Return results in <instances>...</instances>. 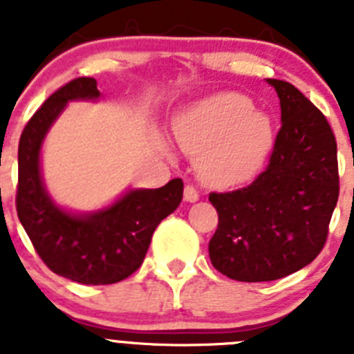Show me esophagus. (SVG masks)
Here are the masks:
<instances>
[{
	"label": "esophagus",
	"mask_w": 354,
	"mask_h": 354,
	"mask_svg": "<svg viewBox=\"0 0 354 354\" xmlns=\"http://www.w3.org/2000/svg\"><path fill=\"white\" fill-rule=\"evenodd\" d=\"M198 189H196L195 186H192V184H187L186 187H184V200L186 202H196L198 200Z\"/></svg>",
	"instance_id": "esophagus-1"
}]
</instances>
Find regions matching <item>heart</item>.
I'll return each instance as SVG.
<instances>
[{
    "label": "heart",
    "instance_id": "1",
    "mask_svg": "<svg viewBox=\"0 0 354 354\" xmlns=\"http://www.w3.org/2000/svg\"><path fill=\"white\" fill-rule=\"evenodd\" d=\"M183 152L200 159V171L214 186H237L264 165L273 145V124L255 104L236 92L220 93L193 106L174 120Z\"/></svg>",
    "mask_w": 354,
    "mask_h": 354
}]
</instances>
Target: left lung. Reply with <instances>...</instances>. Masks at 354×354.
<instances>
[{
  "mask_svg": "<svg viewBox=\"0 0 354 354\" xmlns=\"http://www.w3.org/2000/svg\"><path fill=\"white\" fill-rule=\"evenodd\" d=\"M268 83L282 108L268 167L250 186L209 195L218 211L209 257L237 282H270L310 264L339 200L337 142L326 117L294 84Z\"/></svg>",
  "mask_w": 354,
  "mask_h": 354,
  "instance_id": "obj_1",
  "label": "left lung"
}]
</instances>
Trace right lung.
<instances>
[{
    "instance_id": "obj_1",
    "label": "right lung",
    "mask_w": 354,
    "mask_h": 354,
    "mask_svg": "<svg viewBox=\"0 0 354 354\" xmlns=\"http://www.w3.org/2000/svg\"><path fill=\"white\" fill-rule=\"evenodd\" d=\"M97 97L93 77H76L64 84L28 120L17 154L19 221L53 273L84 286L117 283L138 270L156 227L179 207L184 189L180 179L158 189H134L90 216H72L53 204L39 170L44 136L68 101Z\"/></svg>"
}]
</instances>
